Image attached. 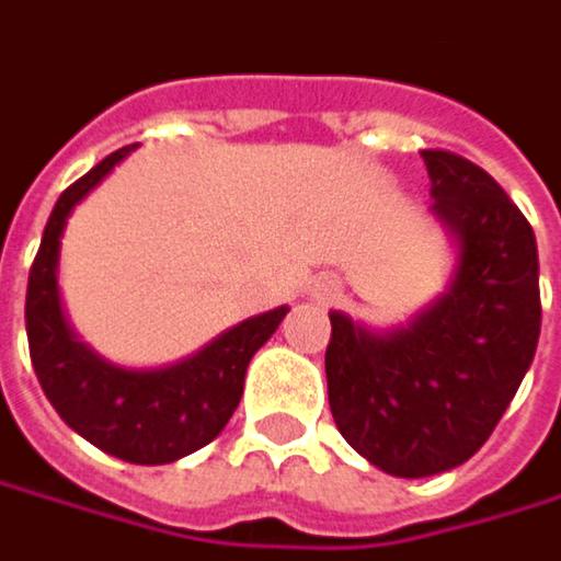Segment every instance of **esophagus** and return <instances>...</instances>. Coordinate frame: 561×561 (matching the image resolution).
Listing matches in <instances>:
<instances>
[{"label": "esophagus", "instance_id": "esophagus-1", "mask_svg": "<svg viewBox=\"0 0 561 561\" xmlns=\"http://www.w3.org/2000/svg\"><path fill=\"white\" fill-rule=\"evenodd\" d=\"M313 295L320 301H333L340 295V285H336V279H317L313 282Z\"/></svg>", "mask_w": 561, "mask_h": 561}]
</instances>
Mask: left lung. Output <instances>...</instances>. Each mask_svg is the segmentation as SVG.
I'll list each match as a JSON object with an SVG mask.
<instances>
[{"label": "left lung", "mask_w": 561, "mask_h": 561, "mask_svg": "<svg viewBox=\"0 0 561 561\" xmlns=\"http://www.w3.org/2000/svg\"><path fill=\"white\" fill-rule=\"evenodd\" d=\"M432 213L457 238V273L410 327L368 333L330 313L327 390L336 428L390 477L470 460L514 400L540 340V260L530 221L479 164L425 149Z\"/></svg>", "instance_id": "8db88e82"}]
</instances>
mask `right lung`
I'll use <instances>...</instances> for the list:
<instances>
[{
  "mask_svg": "<svg viewBox=\"0 0 561 561\" xmlns=\"http://www.w3.org/2000/svg\"><path fill=\"white\" fill-rule=\"evenodd\" d=\"M133 149L123 146L107 154L56 199L27 276L24 327L34 375L62 422L104 454L151 467L206 447L228 425L241 403L253 352L276 333L288 308L250 317L193 358L158 371L114 368L69 333L56 291L66 218Z\"/></svg>",
  "mask_w": 561,
  "mask_h": 561,
  "instance_id": "right-lung-1",
  "label": "right lung"
}]
</instances>
